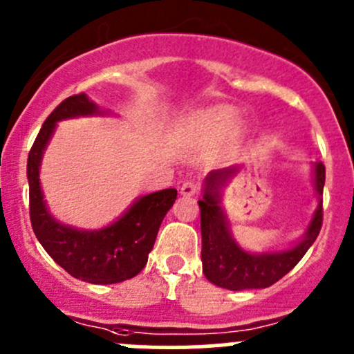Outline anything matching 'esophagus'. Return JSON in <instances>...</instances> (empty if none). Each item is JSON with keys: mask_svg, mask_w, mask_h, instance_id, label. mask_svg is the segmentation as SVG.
<instances>
[{"mask_svg": "<svg viewBox=\"0 0 354 354\" xmlns=\"http://www.w3.org/2000/svg\"><path fill=\"white\" fill-rule=\"evenodd\" d=\"M198 190H200L198 183L194 180L183 181V185H181V188H180V192L183 197H194V195L198 194Z\"/></svg>", "mask_w": 354, "mask_h": 354, "instance_id": "obj_1", "label": "esophagus"}]
</instances>
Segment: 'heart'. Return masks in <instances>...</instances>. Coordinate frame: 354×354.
Instances as JSON below:
<instances>
[{
  "instance_id": "1",
  "label": "heart",
  "mask_w": 354,
  "mask_h": 354,
  "mask_svg": "<svg viewBox=\"0 0 354 354\" xmlns=\"http://www.w3.org/2000/svg\"><path fill=\"white\" fill-rule=\"evenodd\" d=\"M236 120L238 114L233 108H214L203 114V124L216 131L226 130L231 124H234Z\"/></svg>"
}]
</instances>
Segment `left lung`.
Segmentation results:
<instances>
[{"mask_svg":"<svg viewBox=\"0 0 354 354\" xmlns=\"http://www.w3.org/2000/svg\"><path fill=\"white\" fill-rule=\"evenodd\" d=\"M238 167L212 171L205 178L203 198L200 205V227H202V269L207 279L224 289H260L269 288L284 277L299 260L303 259L322 227V197L326 183V166L315 162V190L319 195V205L308 224L305 236L292 248L284 252L248 253L233 240L226 216L221 207L219 188L236 174Z\"/></svg>","mask_w":354,"mask_h":354,"instance_id":"obj_1","label":"left lung"}]
</instances>
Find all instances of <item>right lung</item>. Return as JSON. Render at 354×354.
I'll return each mask as SVG.
<instances>
[{
    "instance_id": "add662e5",
    "label": "right lung",
    "mask_w": 354,
    "mask_h": 354,
    "mask_svg": "<svg viewBox=\"0 0 354 354\" xmlns=\"http://www.w3.org/2000/svg\"><path fill=\"white\" fill-rule=\"evenodd\" d=\"M102 111L85 94L66 97L42 124L27 159L28 209L39 243L75 279L92 284H114L131 279L145 267L157 231L178 192L174 188L140 197L116 223L99 231L75 230L49 214L42 197L39 167L56 123L66 118L92 116Z\"/></svg>"
}]
</instances>
